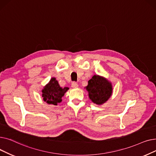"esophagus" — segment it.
<instances>
[{
  "instance_id": "esophagus-1",
  "label": "esophagus",
  "mask_w": 156,
  "mask_h": 156,
  "mask_svg": "<svg viewBox=\"0 0 156 156\" xmlns=\"http://www.w3.org/2000/svg\"><path fill=\"white\" fill-rule=\"evenodd\" d=\"M71 87L73 88H78V84L76 83V82H73L71 83Z\"/></svg>"
}]
</instances>
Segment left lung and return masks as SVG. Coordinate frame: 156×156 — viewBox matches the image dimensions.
<instances>
[{
  "label": "left lung",
  "mask_w": 156,
  "mask_h": 156,
  "mask_svg": "<svg viewBox=\"0 0 156 156\" xmlns=\"http://www.w3.org/2000/svg\"><path fill=\"white\" fill-rule=\"evenodd\" d=\"M88 97L94 104L102 105L111 97L112 86L110 81L99 75H94L85 87Z\"/></svg>",
  "instance_id": "left-lung-1"
}]
</instances>
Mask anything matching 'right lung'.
Listing matches in <instances>:
<instances>
[{
    "mask_svg": "<svg viewBox=\"0 0 156 156\" xmlns=\"http://www.w3.org/2000/svg\"><path fill=\"white\" fill-rule=\"evenodd\" d=\"M68 90V87H61L55 78H52L42 90L44 101L48 104L57 105L62 101V97Z\"/></svg>",
    "mask_w": 156,
    "mask_h": 156,
    "instance_id": "obj_1",
    "label": "right lung"
}]
</instances>
